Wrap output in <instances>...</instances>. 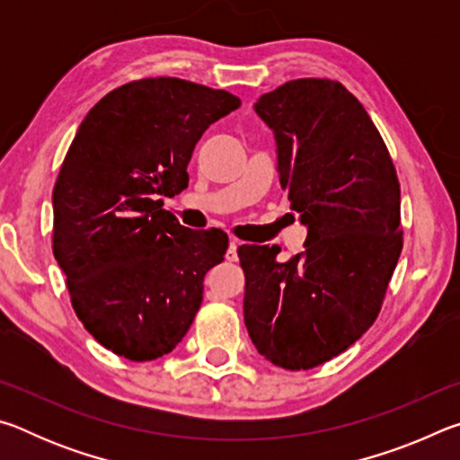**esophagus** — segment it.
<instances>
[{"instance_id":"obj_1","label":"esophagus","mask_w":460,"mask_h":460,"mask_svg":"<svg viewBox=\"0 0 460 460\" xmlns=\"http://www.w3.org/2000/svg\"><path fill=\"white\" fill-rule=\"evenodd\" d=\"M239 245H241V241L231 239V241H229L227 253H225V260H227V261H237V247H239Z\"/></svg>"}]
</instances>
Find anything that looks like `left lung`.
<instances>
[{"instance_id": "8db88e82", "label": "left lung", "mask_w": 460, "mask_h": 460, "mask_svg": "<svg viewBox=\"0 0 460 460\" xmlns=\"http://www.w3.org/2000/svg\"><path fill=\"white\" fill-rule=\"evenodd\" d=\"M274 131L279 186L305 252L239 247L243 316L258 353L300 371L345 351L376 321L400 260V182L377 128L341 83L288 81L253 105Z\"/></svg>"}]
</instances>
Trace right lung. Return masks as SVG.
<instances>
[{
  "label": "right lung",
  "instance_id": "1",
  "mask_svg": "<svg viewBox=\"0 0 460 460\" xmlns=\"http://www.w3.org/2000/svg\"><path fill=\"white\" fill-rule=\"evenodd\" d=\"M239 97L172 76L123 84L76 129L52 190V252L79 321L129 361L182 341L202 279L229 247L223 231H192L160 197L189 186L194 146Z\"/></svg>",
  "mask_w": 460,
  "mask_h": 460
}]
</instances>
